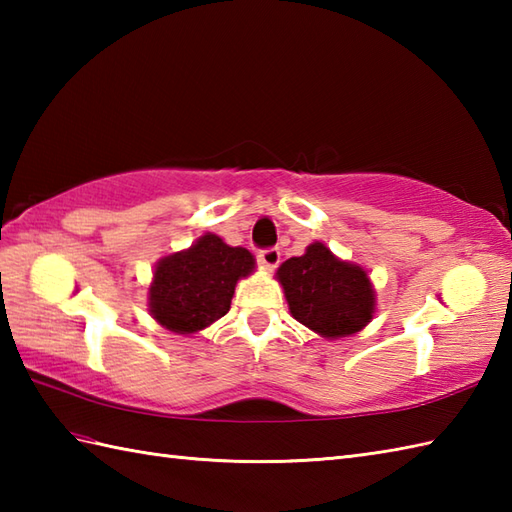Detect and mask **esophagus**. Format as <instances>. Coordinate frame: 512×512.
I'll use <instances>...</instances> for the list:
<instances>
[{
  "mask_svg": "<svg viewBox=\"0 0 512 512\" xmlns=\"http://www.w3.org/2000/svg\"><path fill=\"white\" fill-rule=\"evenodd\" d=\"M257 259L264 268L275 270L277 264H279V259H281V253H279V248H264V250H259Z\"/></svg>",
  "mask_w": 512,
  "mask_h": 512,
  "instance_id": "34e87169",
  "label": "esophagus"
}]
</instances>
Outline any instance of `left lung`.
I'll use <instances>...</instances> for the list:
<instances>
[{"instance_id":"8db88e82","label":"left lung","mask_w":512,"mask_h":512,"mask_svg":"<svg viewBox=\"0 0 512 512\" xmlns=\"http://www.w3.org/2000/svg\"><path fill=\"white\" fill-rule=\"evenodd\" d=\"M277 279L292 317L325 339L361 332L374 317L376 292L365 270L334 257L321 242L286 259Z\"/></svg>"}]
</instances>
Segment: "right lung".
<instances>
[{"mask_svg": "<svg viewBox=\"0 0 512 512\" xmlns=\"http://www.w3.org/2000/svg\"><path fill=\"white\" fill-rule=\"evenodd\" d=\"M255 270V257L242 246H228L213 233L191 248L162 257L149 286V312L176 334L200 332L231 308L237 281Z\"/></svg>", "mask_w": 512, "mask_h": 512, "instance_id": "add662e5", "label": "right lung"}]
</instances>
